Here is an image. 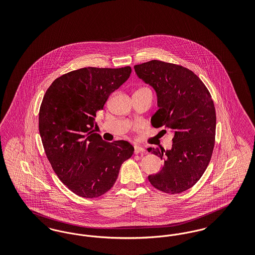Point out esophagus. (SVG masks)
Wrapping results in <instances>:
<instances>
[{
	"mask_svg": "<svg viewBox=\"0 0 255 255\" xmlns=\"http://www.w3.org/2000/svg\"><path fill=\"white\" fill-rule=\"evenodd\" d=\"M139 153H145V149L141 146H134V154H139Z\"/></svg>",
	"mask_w": 255,
	"mask_h": 255,
	"instance_id": "34e87169",
	"label": "esophagus"
}]
</instances>
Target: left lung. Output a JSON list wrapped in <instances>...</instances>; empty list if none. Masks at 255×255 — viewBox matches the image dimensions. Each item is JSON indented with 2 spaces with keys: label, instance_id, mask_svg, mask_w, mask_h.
I'll return each instance as SVG.
<instances>
[{
  "label": "left lung",
  "instance_id": "obj_1",
  "mask_svg": "<svg viewBox=\"0 0 255 255\" xmlns=\"http://www.w3.org/2000/svg\"><path fill=\"white\" fill-rule=\"evenodd\" d=\"M133 69L156 92L158 109L151 118L153 127L164 126L174 133L169 150L148 148L164 159L161 170L148 180L162 192L182 193L200 180L210 161L216 130L213 100L202 80L182 66L152 60Z\"/></svg>",
  "mask_w": 255,
  "mask_h": 255
}]
</instances>
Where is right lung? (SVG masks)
<instances>
[{
    "label": "right lung",
    "mask_w": 255,
    "mask_h": 255,
    "mask_svg": "<svg viewBox=\"0 0 255 255\" xmlns=\"http://www.w3.org/2000/svg\"><path fill=\"white\" fill-rule=\"evenodd\" d=\"M131 67L83 68L56 78L39 111V133L49 162L74 194L96 198L110 190L133 146L95 133L97 114L130 77Z\"/></svg>",
    "instance_id": "1"
}]
</instances>
